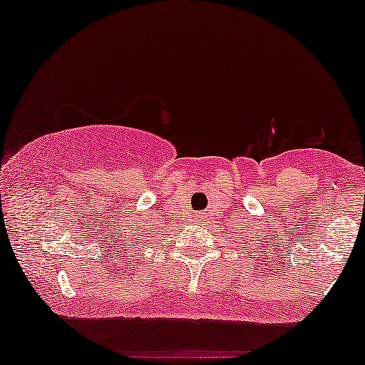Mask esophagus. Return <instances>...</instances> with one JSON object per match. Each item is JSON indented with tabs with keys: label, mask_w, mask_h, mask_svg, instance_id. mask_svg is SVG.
<instances>
[{
	"label": "esophagus",
	"mask_w": 365,
	"mask_h": 365,
	"mask_svg": "<svg viewBox=\"0 0 365 365\" xmlns=\"http://www.w3.org/2000/svg\"><path fill=\"white\" fill-rule=\"evenodd\" d=\"M206 217H207L206 212H197V215L194 216V220L197 221V223H204V221H206Z\"/></svg>",
	"instance_id": "34e87169"
}]
</instances>
